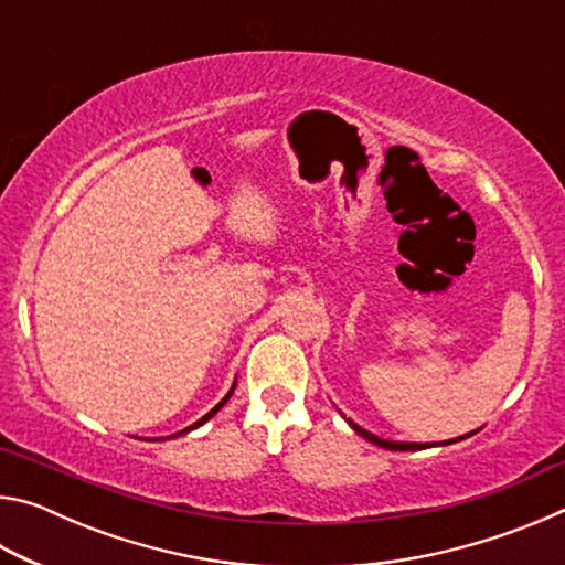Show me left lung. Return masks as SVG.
Instances as JSON below:
<instances>
[{"instance_id":"1","label":"left lung","mask_w":565,"mask_h":565,"mask_svg":"<svg viewBox=\"0 0 565 565\" xmlns=\"http://www.w3.org/2000/svg\"><path fill=\"white\" fill-rule=\"evenodd\" d=\"M343 416V414H341ZM347 418V416H343ZM347 424L353 428V431H356L361 438H366L369 444H374V446H379V448H386V451H420V448H431V446H448V444H456V441H461V438H468L471 434H466V436H458V438H451V441H441V444H411V441H388V438H381V436H376V434H371V431H366V428H361L359 424H353L351 418H347Z\"/></svg>"}]
</instances>
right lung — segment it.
Listing matches in <instances>:
<instances>
[{"mask_svg":"<svg viewBox=\"0 0 565 565\" xmlns=\"http://www.w3.org/2000/svg\"><path fill=\"white\" fill-rule=\"evenodd\" d=\"M234 388H236V381H234V384H232V388H228L226 391V396L222 398V401H218V404L212 408V411H209V414H204L202 418H199V420H194V424H191V426H186V428H181V431H177V434H171V436H167V438H177V436H184V434H189V431H194V428H199V426H202V424H206V420L209 418H212L214 414H216V411L218 408H222L224 404H226V401L228 398H232V394H234ZM151 441H164V438H161V436H157V438H151Z\"/></svg>","mask_w":565,"mask_h":565,"instance_id":"1","label":"right lung"}]
</instances>
